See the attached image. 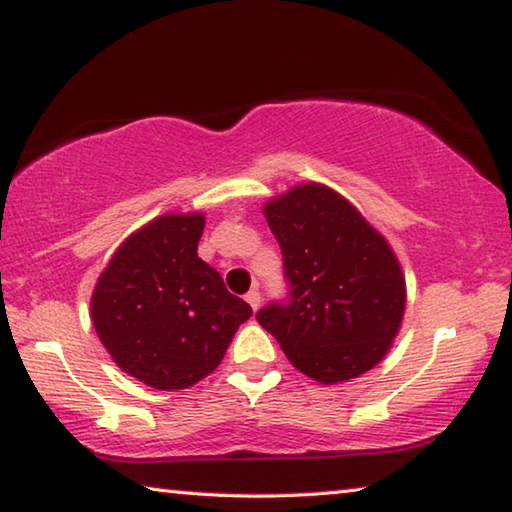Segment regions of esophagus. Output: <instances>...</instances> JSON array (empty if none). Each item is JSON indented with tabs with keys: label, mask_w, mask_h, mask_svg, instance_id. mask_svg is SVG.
I'll use <instances>...</instances> for the list:
<instances>
[{
	"label": "esophagus",
	"mask_w": 512,
	"mask_h": 512,
	"mask_svg": "<svg viewBox=\"0 0 512 512\" xmlns=\"http://www.w3.org/2000/svg\"><path fill=\"white\" fill-rule=\"evenodd\" d=\"M246 302H248L250 307H253V311H257L259 307H262V296H259L257 289H250V291L246 293Z\"/></svg>",
	"instance_id": "34e87169"
}]
</instances>
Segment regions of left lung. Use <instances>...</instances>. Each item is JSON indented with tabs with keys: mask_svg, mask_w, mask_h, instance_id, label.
Listing matches in <instances>:
<instances>
[{
	"mask_svg": "<svg viewBox=\"0 0 512 512\" xmlns=\"http://www.w3.org/2000/svg\"><path fill=\"white\" fill-rule=\"evenodd\" d=\"M264 216L280 241L289 305L259 309L302 375L341 384L386 357L406 309V280L391 244L348 198L320 183L273 196Z\"/></svg>",
	"mask_w": 512,
	"mask_h": 512,
	"instance_id": "8db88e82",
	"label": "left lung"
}]
</instances>
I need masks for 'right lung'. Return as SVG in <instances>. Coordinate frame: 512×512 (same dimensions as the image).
Instances as JSON below:
<instances>
[{
	"instance_id": "obj_1",
	"label": "right lung",
	"mask_w": 512,
	"mask_h": 512,
	"mask_svg": "<svg viewBox=\"0 0 512 512\" xmlns=\"http://www.w3.org/2000/svg\"><path fill=\"white\" fill-rule=\"evenodd\" d=\"M203 212L162 214L142 225L103 268L92 325L112 361L155 391H183L219 366L253 316L198 257Z\"/></svg>"
}]
</instances>
